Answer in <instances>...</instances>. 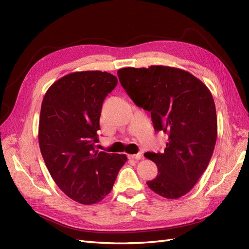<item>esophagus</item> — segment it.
<instances>
[{
    "mask_svg": "<svg viewBox=\"0 0 249 249\" xmlns=\"http://www.w3.org/2000/svg\"><path fill=\"white\" fill-rule=\"evenodd\" d=\"M129 159H132V160H140V159H141V155H140V154L129 155Z\"/></svg>",
    "mask_w": 249,
    "mask_h": 249,
    "instance_id": "obj_1",
    "label": "esophagus"
}]
</instances>
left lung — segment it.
I'll return each mask as SVG.
<instances>
[{
    "label": "left lung",
    "mask_w": 249,
    "mask_h": 249,
    "mask_svg": "<svg viewBox=\"0 0 249 249\" xmlns=\"http://www.w3.org/2000/svg\"><path fill=\"white\" fill-rule=\"evenodd\" d=\"M120 84L138 107L150 112L155 130L168 134L164 153H146L158 176L146 182L162 197L189 192L207 169L217 139L212 93L193 74L176 67H124Z\"/></svg>",
    "instance_id": "obj_1"
}]
</instances>
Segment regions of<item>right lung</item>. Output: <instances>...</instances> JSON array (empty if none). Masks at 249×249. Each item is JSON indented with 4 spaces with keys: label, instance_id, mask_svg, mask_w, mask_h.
I'll return each mask as SVG.
<instances>
[{
    "label": "right lung",
    "instance_id": "1",
    "mask_svg": "<svg viewBox=\"0 0 249 249\" xmlns=\"http://www.w3.org/2000/svg\"><path fill=\"white\" fill-rule=\"evenodd\" d=\"M117 85L107 71H87L56 81L41 104L38 141L54 182L82 205L101 201L113 188L125 155L95 149L105 97Z\"/></svg>",
    "mask_w": 249,
    "mask_h": 249
}]
</instances>
